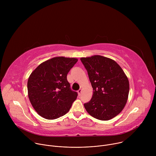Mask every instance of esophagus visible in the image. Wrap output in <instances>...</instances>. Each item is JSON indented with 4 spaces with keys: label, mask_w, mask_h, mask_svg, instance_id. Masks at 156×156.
Returning a JSON list of instances; mask_svg holds the SVG:
<instances>
[{
    "label": "esophagus",
    "mask_w": 156,
    "mask_h": 156,
    "mask_svg": "<svg viewBox=\"0 0 156 156\" xmlns=\"http://www.w3.org/2000/svg\"><path fill=\"white\" fill-rule=\"evenodd\" d=\"M81 93H82V90H81V89H80V90L78 91V95L80 96L81 94Z\"/></svg>",
    "instance_id": "1"
}]
</instances>
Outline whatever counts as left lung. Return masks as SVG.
Returning <instances> with one entry per match:
<instances>
[{
    "label": "left lung",
    "mask_w": 156,
    "mask_h": 156,
    "mask_svg": "<svg viewBox=\"0 0 156 156\" xmlns=\"http://www.w3.org/2000/svg\"><path fill=\"white\" fill-rule=\"evenodd\" d=\"M93 89L91 99L84 106L88 114L108 120L123 109L129 94L127 76L114 60L101 55L80 58Z\"/></svg>",
    "instance_id": "8db88e82"
}]
</instances>
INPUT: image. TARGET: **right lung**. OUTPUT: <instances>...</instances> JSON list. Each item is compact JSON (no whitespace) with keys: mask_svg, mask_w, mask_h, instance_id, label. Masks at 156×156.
<instances>
[{"mask_svg":"<svg viewBox=\"0 0 156 156\" xmlns=\"http://www.w3.org/2000/svg\"><path fill=\"white\" fill-rule=\"evenodd\" d=\"M77 61L75 58L54 57L31 73L27 84L28 97L40 116L54 120L70 110L78 93L72 90L66 76Z\"/></svg>","mask_w":156,"mask_h":156,"instance_id":"right-lung-1","label":"right lung"}]
</instances>
